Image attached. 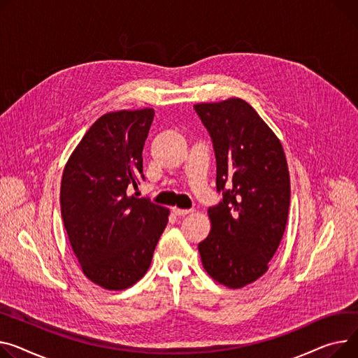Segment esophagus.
<instances>
[{"mask_svg":"<svg viewBox=\"0 0 358 358\" xmlns=\"http://www.w3.org/2000/svg\"><path fill=\"white\" fill-rule=\"evenodd\" d=\"M173 213L176 214V216H187V214L193 213V210H185V208H178V207H174V208H173Z\"/></svg>","mask_w":358,"mask_h":358,"instance_id":"34e87169","label":"esophagus"}]
</instances>
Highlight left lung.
<instances>
[{
	"instance_id": "obj_1",
	"label": "left lung",
	"mask_w": 358,
	"mask_h": 358,
	"mask_svg": "<svg viewBox=\"0 0 358 358\" xmlns=\"http://www.w3.org/2000/svg\"><path fill=\"white\" fill-rule=\"evenodd\" d=\"M216 154L223 200L207 214L211 230L199 243L206 272L241 289L269 269L288 222L291 180L279 138L243 99L194 105Z\"/></svg>"
}]
</instances>
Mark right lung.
I'll return each mask as SVG.
<instances>
[{"label":"right lung","mask_w":358,"mask_h":358,"mask_svg":"<svg viewBox=\"0 0 358 358\" xmlns=\"http://www.w3.org/2000/svg\"><path fill=\"white\" fill-rule=\"evenodd\" d=\"M154 109L102 115L69 157L62 177L64 229L85 276L122 291L151 265L170 210L129 196L142 174V150Z\"/></svg>","instance_id":"1"}]
</instances>
